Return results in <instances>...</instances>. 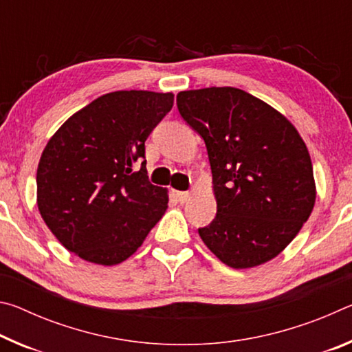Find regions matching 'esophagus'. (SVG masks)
<instances>
[{
  "instance_id": "esophagus-1",
  "label": "esophagus",
  "mask_w": 352,
  "mask_h": 352,
  "mask_svg": "<svg viewBox=\"0 0 352 352\" xmlns=\"http://www.w3.org/2000/svg\"><path fill=\"white\" fill-rule=\"evenodd\" d=\"M175 199L180 201V204H184V201H188L190 199V192H188V190H175Z\"/></svg>"
}]
</instances>
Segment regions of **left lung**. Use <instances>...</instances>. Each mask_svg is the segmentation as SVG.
I'll use <instances>...</instances> for the list:
<instances>
[{
    "mask_svg": "<svg viewBox=\"0 0 352 352\" xmlns=\"http://www.w3.org/2000/svg\"><path fill=\"white\" fill-rule=\"evenodd\" d=\"M177 107L210 158L217 214L199 228L201 241L233 269L273 259L314 210L305 141L281 113L239 88L180 91Z\"/></svg>",
    "mask_w": 352,
    "mask_h": 352,
    "instance_id": "1",
    "label": "left lung"
}]
</instances>
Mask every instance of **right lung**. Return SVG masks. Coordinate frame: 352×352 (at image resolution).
Returning <instances> with one entry per match:
<instances>
[{
  "mask_svg": "<svg viewBox=\"0 0 352 352\" xmlns=\"http://www.w3.org/2000/svg\"><path fill=\"white\" fill-rule=\"evenodd\" d=\"M172 105V93L104 94L47 142L37 169L38 211L71 253L119 264L163 217L168 192L148 182L144 142ZM135 162L142 163L136 173Z\"/></svg>",
  "mask_w": 352,
  "mask_h": 352,
  "instance_id": "right-lung-1",
  "label": "right lung"
}]
</instances>
